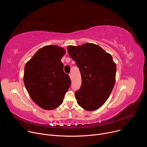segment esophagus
I'll use <instances>...</instances> for the list:
<instances>
[{
	"mask_svg": "<svg viewBox=\"0 0 147 147\" xmlns=\"http://www.w3.org/2000/svg\"><path fill=\"white\" fill-rule=\"evenodd\" d=\"M69 77H70V78L71 80H72V79H73V77H72V75H71V74H69Z\"/></svg>",
	"mask_w": 147,
	"mask_h": 147,
	"instance_id": "esophagus-1",
	"label": "esophagus"
}]
</instances>
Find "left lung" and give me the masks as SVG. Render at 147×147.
Wrapping results in <instances>:
<instances>
[{"instance_id": "left-lung-1", "label": "left lung", "mask_w": 147, "mask_h": 147, "mask_svg": "<svg viewBox=\"0 0 147 147\" xmlns=\"http://www.w3.org/2000/svg\"><path fill=\"white\" fill-rule=\"evenodd\" d=\"M67 51L81 75V86L75 93L77 102L84 109L95 111L103 105L112 91L116 65L111 54L94 44L69 45Z\"/></svg>"}]
</instances>
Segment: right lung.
Instances as JSON below:
<instances>
[{"mask_svg": "<svg viewBox=\"0 0 147 147\" xmlns=\"http://www.w3.org/2000/svg\"><path fill=\"white\" fill-rule=\"evenodd\" d=\"M65 53L61 47L45 46L26 64L23 77L26 88L32 100L45 110L59 107L71 85L61 61Z\"/></svg>", "mask_w": 147, "mask_h": 147, "instance_id": "obj_1", "label": "right lung"}]
</instances>
